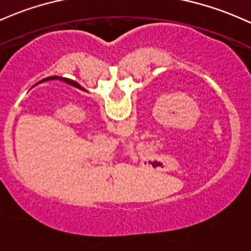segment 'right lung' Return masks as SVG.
Wrapping results in <instances>:
<instances>
[{
	"label": "right lung",
	"mask_w": 251,
	"mask_h": 251,
	"mask_svg": "<svg viewBox=\"0 0 251 251\" xmlns=\"http://www.w3.org/2000/svg\"><path fill=\"white\" fill-rule=\"evenodd\" d=\"M52 79H60V80H63V81L68 82L69 85H73V86H75V87H77V88H81V90H83V88L81 87V86L79 85V83H76V82H75V81H72V80H69V79H64V77H61V76H49V77H47V79H43L42 81H39V82L47 81V80H52ZM39 82H38V83H39ZM38 83H36V85H38Z\"/></svg>",
	"instance_id": "1"
}]
</instances>
